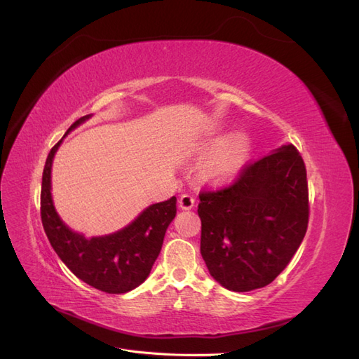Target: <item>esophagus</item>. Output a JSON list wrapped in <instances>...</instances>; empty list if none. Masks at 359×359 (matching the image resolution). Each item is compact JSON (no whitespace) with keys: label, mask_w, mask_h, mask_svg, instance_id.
I'll return each mask as SVG.
<instances>
[{"label":"esophagus","mask_w":359,"mask_h":359,"mask_svg":"<svg viewBox=\"0 0 359 359\" xmlns=\"http://www.w3.org/2000/svg\"><path fill=\"white\" fill-rule=\"evenodd\" d=\"M194 202H196V199H194L191 194H182V196L180 198V208L181 210H191L194 206Z\"/></svg>","instance_id":"34e87169"}]
</instances>
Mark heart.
<instances>
[{
	"instance_id": "heart-1",
	"label": "heart",
	"mask_w": 359,
	"mask_h": 359,
	"mask_svg": "<svg viewBox=\"0 0 359 359\" xmlns=\"http://www.w3.org/2000/svg\"><path fill=\"white\" fill-rule=\"evenodd\" d=\"M220 145L206 160L205 170L214 181L235 177L252 153V144L244 133H226L219 139Z\"/></svg>"
}]
</instances>
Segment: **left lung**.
<instances>
[{"instance_id": "8db88e82", "label": "left lung", "mask_w": 359, "mask_h": 359, "mask_svg": "<svg viewBox=\"0 0 359 359\" xmlns=\"http://www.w3.org/2000/svg\"><path fill=\"white\" fill-rule=\"evenodd\" d=\"M201 255L211 277L233 292L265 287L307 232L304 161L292 144L247 166L229 187L199 194Z\"/></svg>"}]
</instances>
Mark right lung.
Wrapping results in <instances>:
<instances>
[{"label":"right lung","instance_id":"add662e5","mask_svg":"<svg viewBox=\"0 0 359 359\" xmlns=\"http://www.w3.org/2000/svg\"><path fill=\"white\" fill-rule=\"evenodd\" d=\"M93 116L79 118L64 135ZM62 137V139H64ZM62 139L50 149L41 178V223L55 253L72 273L106 293H126L142 285L151 273L177 215V198L153 203L116 232L86 238L62 222L52 198V163Z\"/></svg>","mask_w":359,"mask_h":359}]
</instances>
